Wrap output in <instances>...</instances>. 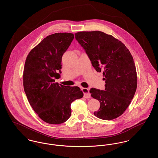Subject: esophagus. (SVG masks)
I'll return each mask as SVG.
<instances>
[{
    "instance_id": "obj_1",
    "label": "esophagus",
    "mask_w": 158,
    "mask_h": 158,
    "mask_svg": "<svg viewBox=\"0 0 158 158\" xmlns=\"http://www.w3.org/2000/svg\"><path fill=\"white\" fill-rule=\"evenodd\" d=\"M82 90L83 93V97L85 98H90V94L89 92L88 89H87V88H82Z\"/></svg>"
}]
</instances>
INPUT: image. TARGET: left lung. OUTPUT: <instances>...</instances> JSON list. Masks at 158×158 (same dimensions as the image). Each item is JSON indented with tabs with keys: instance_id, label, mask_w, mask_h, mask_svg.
Segmentation results:
<instances>
[{
	"instance_id": "left-lung-1",
	"label": "left lung",
	"mask_w": 158,
	"mask_h": 158,
	"mask_svg": "<svg viewBox=\"0 0 158 158\" xmlns=\"http://www.w3.org/2000/svg\"><path fill=\"white\" fill-rule=\"evenodd\" d=\"M75 38L88 54L93 67L103 72L105 89L91 88L92 98L99 101L94 115L100 119H115L126 110L137 88V73L133 58L125 45L103 32L81 31Z\"/></svg>"
}]
</instances>
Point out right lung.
Returning a JSON list of instances; mask_svg holds the SVG:
<instances>
[{
  "label": "right lung",
  "instance_id": "1",
  "mask_svg": "<svg viewBox=\"0 0 158 158\" xmlns=\"http://www.w3.org/2000/svg\"><path fill=\"white\" fill-rule=\"evenodd\" d=\"M74 38L72 33L59 32L44 38L31 50L23 73V88L32 109L48 124H59L71 115L70 105L83 93L77 86L54 83L60 77L61 58Z\"/></svg>",
  "mask_w": 158,
  "mask_h": 158
}]
</instances>
